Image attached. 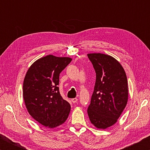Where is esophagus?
<instances>
[{
	"label": "esophagus",
	"instance_id": "esophagus-1",
	"mask_svg": "<svg viewBox=\"0 0 150 150\" xmlns=\"http://www.w3.org/2000/svg\"><path fill=\"white\" fill-rule=\"evenodd\" d=\"M77 100H78V99L77 98H72L71 99V102L73 103H77Z\"/></svg>",
	"mask_w": 150,
	"mask_h": 150
}]
</instances>
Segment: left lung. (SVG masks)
<instances>
[{
    "instance_id": "left-lung-1",
    "label": "left lung",
    "mask_w": 150,
    "mask_h": 150,
    "mask_svg": "<svg viewBox=\"0 0 150 150\" xmlns=\"http://www.w3.org/2000/svg\"><path fill=\"white\" fill-rule=\"evenodd\" d=\"M96 73V81L87 113L96 128L106 129L115 124L126 107L128 81L122 66L110 55L88 54Z\"/></svg>"
}]
</instances>
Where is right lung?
<instances>
[{
    "mask_svg": "<svg viewBox=\"0 0 150 150\" xmlns=\"http://www.w3.org/2000/svg\"><path fill=\"white\" fill-rule=\"evenodd\" d=\"M71 60L70 57L47 55L35 61L25 76V105L32 117L43 126L55 128L68 118L71 106L61 96L57 85L60 73Z\"/></svg>",
    "mask_w": 150,
    "mask_h": 150,
    "instance_id": "obj_1",
    "label": "right lung"
}]
</instances>
